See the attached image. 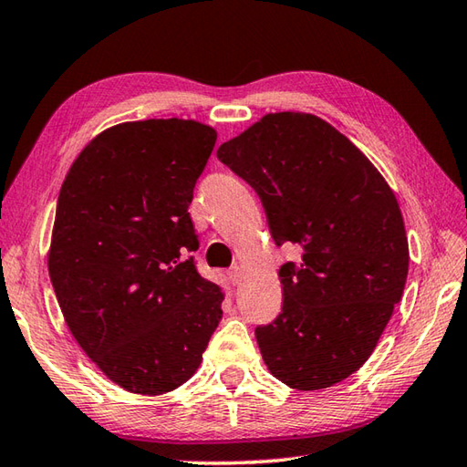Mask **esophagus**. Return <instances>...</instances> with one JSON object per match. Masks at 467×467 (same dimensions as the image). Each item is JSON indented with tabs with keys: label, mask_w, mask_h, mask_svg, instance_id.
I'll use <instances>...</instances> for the list:
<instances>
[{
	"label": "esophagus",
	"mask_w": 467,
	"mask_h": 467,
	"mask_svg": "<svg viewBox=\"0 0 467 467\" xmlns=\"http://www.w3.org/2000/svg\"><path fill=\"white\" fill-rule=\"evenodd\" d=\"M230 282L234 284V286H240V282H242V270L237 268V265H235V268L230 270Z\"/></svg>",
	"instance_id": "obj_1"
}]
</instances>
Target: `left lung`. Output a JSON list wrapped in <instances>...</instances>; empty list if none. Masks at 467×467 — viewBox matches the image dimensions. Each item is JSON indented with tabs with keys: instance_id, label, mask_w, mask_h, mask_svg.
<instances>
[{
	"instance_id": "left-lung-1",
	"label": "left lung",
	"mask_w": 467,
	"mask_h": 467,
	"mask_svg": "<svg viewBox=\"0 0 467 467\" xmlns=\"http://www.w3.org/2000/svg\"><path fill=\"white\" fill-rule=\"evenodd\" d=\"M217 159L260 195L275 244L302 250L278 270V318L255 328L265 367L298 391L340 383L373 355L405 290L409 245L393 189L310 112L264 114Z\"/></svg>"
}]
</instances>
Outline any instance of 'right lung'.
Here are the masks:
<instances>
[{"mask_svg":"<svg viewBox=\"0 0 467 467\" xmlns=\"http://www.w3.org/2000/svg\"><path fill=\"white\" fill-rule=\"evenodd\" d=\"M217 130L193 119L120 122L74 159L47 272L72 337L114 385L163 395L187 383L220 325L222 290L197 274L187 209Z\"/></svg>","mask_w":467,"mask_h":467,"instance_id":"obj_1","label":"right lung"}]
</instances>
